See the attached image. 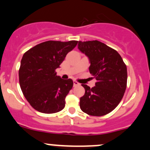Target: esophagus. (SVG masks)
<instances>
[{
	"instance_id": "1",
	"label": "esophagus",
	"mask_w": 150,
	"mask_h": 150,
	"mask_svg": "<svg viewBox=\"0 0 150 150\" xmlns=\"http://www.w3.org/2000/svg\"><path fill=\"white\" fill-rule=\"evenodd\" d=\"M79 83L76 81H74V86H79Z\"/></svg>"
}]
</instances>
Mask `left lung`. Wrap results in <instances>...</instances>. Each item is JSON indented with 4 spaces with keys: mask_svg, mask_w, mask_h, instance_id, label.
Listing matches in <instances>:
<instances>
[{
    "mask_svg": "<svg viewBox=\"0 0 150 150\" xmlns=\"http://www.w3.org/2000/svg\"><path fill=\"white\" fill-rule=\"evenodd\" d=\"M78 48L89 58V70L97 82L94 87L81 84L85 94L80 108L93 116L113 110L123 98L127 84V68L120 54L98 40L79 42Z\"/></svg>",
    "mask_w": 150,
    "mask_h": 150,
    "instance_id": "1",
    "label": "left lung"
}]
</instances>
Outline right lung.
<instances>
[{
	"instance_id": "right-lung-1",
	"label": "right lung",
	"mask_w": 150,
	"mask_h": 150,
	"mask_svg": "<svg viewBox=\"0 0 150 150\" xmlns=\"http://www.w3.org/2000/svg\"><path fill=\"white\" fill-rule=\"evenodd\" d=\"M78 41H46L27 50L21 61L18 78L24 97L33 108L43 113H55L65 107V98L72 89L71 79L56 75L66 55Z\"/></svg>"
}]
</instances>
